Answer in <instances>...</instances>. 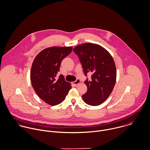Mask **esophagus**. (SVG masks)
Segmentation results:
<instances>
[{
    "mask_svg": "<svg viewBox=\"0 0 150 150\" xmlns=\"http://www.w3.org/2000/svg\"><path fill=\"white\" fill-rule=\"evenodd\" d=\"M80 83H81L80 80L79 79H77L74 82H73V84H74L75 86H77Z\"/></svg>",
    "mask_w": 150,
    "mask_h": 150,
    "instance_id": "obj_1",
    "label": "esophagus"
}]
</instances>
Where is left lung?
Wrapping results in <instances>:
<instances>
[{
	"label": "left lung",
	"instance_id": "8db88e82",
	"mask_svg": "<svg viewBox=\"0 0 150 150\" xmlns=\"http://www.w3.org/2000/svg\"><path fill=\"white\" fill-rule=\"evenodd\" d=\"M73 50L79 56L84 74L92 73L91 79L84 81L87 91L83 95V99L89 105L98 106L109 97L116 83L113 59L108 50L95 44H83Z\"/></svg>",
	"mask_w": 150,
	"mask_h": 150
}]
</instances>
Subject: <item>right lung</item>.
Here are the masks:
<instances>
[{"label": "right lung", "mask_w": 150, "mask_h": 150, "mask_svg": "<svg viewBox=\"0 0 150 150\" xmlns=\"http://www.w3.org/2000/svg\"><path fill=\"white\" fill-rule=\"evenodd\" d=\"M73 48L53 47L40 52L31 66L30 79L38 97L47 103L54 106L63 102L71 86L60 74L57 79L62 60L69 55Z\"/></svg>", "instance_id": "add662e5"}]
</instances>
